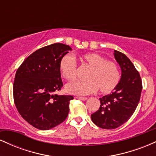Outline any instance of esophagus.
<instances>
[{
    "instance_id": "esophagus-1",
    "label": "esophagus",
    "mask_w": 156,
    "mask_h": 156,
    "mask_svg": "<svg viewBox=\"0 0 156 156\" xmlns=\"http://www.w3.org/2000/svg\"><path fill=\"white\" fill-rule=\"evenodd\" d=\"M77 99L81 100V101H87V98H85V97H76Z\"/></svg>"
}]
</instances>
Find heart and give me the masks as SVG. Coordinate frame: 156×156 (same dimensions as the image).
<instances>
[{"instance_id":"heart-1","label":"heart","mask_w":156,"mask_h":156,"mask_svg":"<svg viewBox=\"0 0 156 156\" xmlns=\"http://www.w3.org/2000/svg\"><path fill=\"white\" fill-rule=\"evenodd\" d=\"M82 64L90 67L86 75L87 80H74L65 87L69 94L87 95L99 90L101 94H108L116 89L120 80L119 66L113 61L95 53L80 55ZM58 69L66 80H74L76 77L77 63L69 53L62 55L58 63Z\"/></svg>"}]
</instances>
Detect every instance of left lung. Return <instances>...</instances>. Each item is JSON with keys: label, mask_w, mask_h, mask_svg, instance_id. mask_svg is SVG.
<instances>
[{"label": "left lung", "mask_w": 156, "mask_h": 156, "mask_svg": "<svg viewBox=\"0 0 156 156\" xmlns=\"http://www.w3.org/2000/svg\"><path fill=\"white\" fill-rule=\"evenodd\" d=\"M114 55L121 67V79L112 94L100 98L101 106L91 115L93 122L104 129H115L130 119L139 104L142 89L140 75L129 58L115 50Z\"/></svg>", "instance_id": "left-lung-1"}]
</instances>
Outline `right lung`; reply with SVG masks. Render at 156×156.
<instances>
[{"label": "right lung", "instance_id": "add662e5", "mask_svg": "<svg viewBox=\"0 0 156 156\" xmlns=\"http://www.w3.org/2000/svg\"><path fill=\"white\" fill-rule=\"evenodd\" d=\"M71 50L62 43L39 48L24 60L16 72L13 84L16 108L21 117L37 129H51L67 117L73 97L54 92L63 87L59 60Z\"/></svg>", "mask_w": 156, "mask_h": 156}]
</instances>
